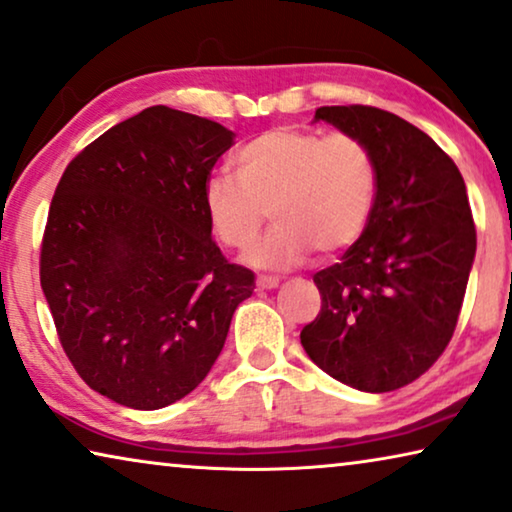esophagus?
<instances>
[{"label": "esophagus", "instance_id": "esophagus-1", "mask_svg": "<svg viewBox=\"0 0 512 512\" xmlns=\"http://www.w3.org/2000/svg\"><path fill=\"white\" fill-rule=\"evenodd\" d=\"M256 286H258V291H270V288L279 286V279L277 277H258Z\"/></svg>", "mask_w": 512, "mask_h": 512}]
</instances>
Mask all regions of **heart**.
<instances>
[{
    "label": "heart",
    "mask_w": 512,
    "mask_h": 512,
    "mask_svg": "<svg viewBox=\"0 0 512 512\" xmlns=\"http://www.w3.org/2000/svg\"><path fill=\"white\" fill-rule=\"evenodd\" d=\"M235 173L212 175L203 207L212 233L231 249H249L268 217L274 228L249 254L261 270L305 263L348 249L365 233L376 201V164L369 147L348 133L281 127L235 152Z\"/></svg>",
    "instance_id": "heart-1"
}]
</instances>
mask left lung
Instances as JSON below:
<instances>
[{
	"mask_svg": "<svg viewBox=\"0 0 512 512\" xmlns=\"http://www.w3.org/2000/svg\"><path fill=\"white\" fill-rule=\"evenodd\" d=\"M376 164L365 233L314 274L321 311L300 332L325 374L362 392L404 388L453 337L476 258V226L457 166L425 131L372 106H323Z\"/></svg>",
	"mask_w": 512,
	"mask_h": 512,
	"instance_id": "obj_1",
	"label": "left lung"
}]
</instances>
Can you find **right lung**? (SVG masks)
I'll use <instances>...</instances> for the list:
<instances>
[{
  "mask_svg": "<svg viewBox=\"0 0 512 512\" xmlns=\"http://www.w3.org/2000/svg\"><path fill=\"white\" fill-rule=\"evenodd\" d=\"M235 133L145 108L66 166L50 203L41 288L87 385L138 411L198 388L224 348L254 272L228 263L203 207Z\"/></svg>",
  "mask_w": 512,
  "mask_h": 512,
  "instance_id": "add662e5",
  "label": "right lung"
}]
</instances>
